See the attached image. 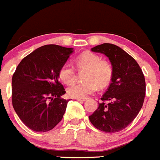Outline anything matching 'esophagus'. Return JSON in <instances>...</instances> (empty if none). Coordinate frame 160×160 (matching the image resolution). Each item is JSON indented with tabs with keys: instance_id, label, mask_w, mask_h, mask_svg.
<instances>
[{
	"instance_id": "obj_1",
	"label": "esophagus",
	"mask_w": 160,
	"mask_h": 160,
	"mask_svg": "<svg viewBox=\"0 0 160 160\" xmlns=\"http://www.w3.org/2000/svg\"><path fill=\"white\" fill-rule=\"evenodd\" d=\"M87 100H88V98H77V101H80V102H81V101H87Z\"/></svg>"
}]
</instances>
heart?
<instances>
[{
    "mask_svg": "<svg viewBox=\"0 0 160 160\" xmlns=\"http://www.w3.org/2000/svg\"><path fill=\"white\" fill-rule=\"evenodd\" d=\"M77 67L80 70H86L83 73V82L76 83L68 88L67 94L72 98H84L93 93L98 88H104L111 82L113 68L107 60H101V56L91 52L80 54L76 59ZM59 78L66 84L72 83L76 78L73 66L66 62L59 71Z\"/></svg>",
    "mask_w": 160,
    "mask_h": 160,
    "instance_id": "1",
    "label": "heart"
}]
</instances>
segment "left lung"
Returning <instances> with one entry per match:
<instances>
[{
  "label": "left lung",
  "mask_w": 160,
  "mask_h": 160,
  "mask_svg": "<svg viewBox=\"0 0 160 160\" xmlns=\"http://www.w3.org/2000/svg\"><path fill=\"white\" fill-rule=\"evenodd\" d=\"M92 52L104 54L113 68L111 83L101 98L98 108L89 119L98 129L107 133L120 132L138 115L144 102L146 81L138 62L115 45L104 43ZM109 103L105 104L104 101Z\"/></svg>",
  "instance_id": "1"
}]
</instances>
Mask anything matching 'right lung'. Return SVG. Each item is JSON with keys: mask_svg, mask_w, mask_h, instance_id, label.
I'll use <instances>...</instances> for the list:
<instances>
[{"mask_svg": "<svg viewBox=\"0 0 160 160\" xmlns=\"http://www.w3.org/2000/svg\"><path fill=\"white\" fill-rule=\"evenodd\" d=\"M73 52L57 45L41 46L25 56L12 77V105L30 129L45 132L61 120L70 100L59 81V71Z\"/></svg>", "mask_w": 160, "mask_h": 160, "instance_id": "add662e5", "label": "right lung"}]
</instances>
